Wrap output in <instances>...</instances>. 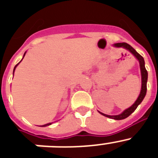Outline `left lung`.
Listing matches in <instances>:
<instances>
[{"mask_svg":"<svg viewBox=\"0 0 158 158\" xmlns=\"http://www.w3.org/2000/svg\"><path fill=\"white\" fill-rule=\"evenodd\" d=\"M115 47H123V48L128 50L131 54H133L136 57L137 59L139 60V63H140L141 73H142V89H141V93H140V95H139V96L138 97V99H137V100L135 101V103L133 104V105L131 106V107H130L129 108H127V109L125 110L123 112L121 113L120 115H105V114H104V113H101L99 111L101 115H104V116L107 117V118L116 119V120H120V119H124V118H127L131 114H132V113L135 111V110L138 107V106L142 103L143 99H144L145 96H146V89H147V87H146V83H147V79H148V73L146 69V67H145V61L143 57L137 52V51H135V49L131 47V45H129L128 43H115Z\"/></svg>","mask_w":158,"mask_h":158,"instance_id":"obj_1","label":"left lung"}]
</instances>
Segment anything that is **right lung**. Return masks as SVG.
Returning a JSON list of instances; mask_svg holds the SVG:
<instances>
[{"label":"right lung","mask_w":158,"mask_h":158,"mask_svg":"<svg viewBox=\"0 0 158 158\" xmlns=\"http://www.w3.org/2000/svg\"><path fill=\"white\" fill-rule=\"evenodd\" d=\"M24 55H25V54H24ZM24 55H23V57H24ZM18 64H19V63H18ZM18 64H16V66H15V67H14V70H15V69H16V66H17V65H18ZM51 123H47V124H45V125H43V126H42V127H46V126H49V125H51Z\"/></svg>","instance_id":"1"}]
</instances>
